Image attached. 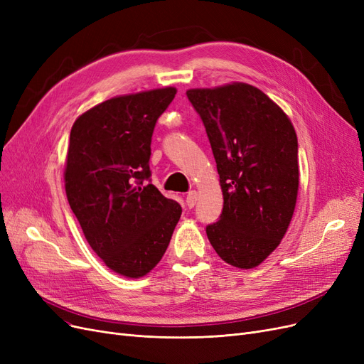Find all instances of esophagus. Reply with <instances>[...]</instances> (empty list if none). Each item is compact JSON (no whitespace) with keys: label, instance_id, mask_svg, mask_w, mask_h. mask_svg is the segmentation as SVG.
Returning <instances> with one entry per match:
<instances>
[{"label":"esophagus","instance_id":"1","mask_svg":"<svg viewBox=\"0 0 364 364\" xmlns=\"http://www.w3.org/2000/svg\"><path fill=\"white\" fill-rule=\"evenodd\" d=\"M197 198H198V196H197L196 191H190V193H188V194H186V206H188V208H194L196 203H197Z\"/></svg>","mask_w":364,"mask_h":364}]
</instances>
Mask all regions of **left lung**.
<instances>
[{"label":"left lung","instance_id":"1","mask_svg":"<svg viewBox=\"0 0 364 364\" xmlns=\"http://www.w3.org/2000/svg\"><path fill=\"white\" fill-rule=\"evenodd\" d=\"M223 190V212L206 225L217 255L250 269L265 260L289 228L298 183V140L284 111L256 87L233 82L191 89Z\"/></svg>","mask_w":364,"mask_h":364}]
</instances>
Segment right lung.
<instances>
[{"mask_svg":"<svg viewBox=\"0 0 364 364\" xmlns=\"http://www.w3.org/2000/svg\"><path fill=\"white\" fill-rule=\"evenodd\" d=\"M174 87L111 97L75 120L65 186L87 242L105 265L139 279L164 256L182 208L150 183V143Z\"/></svg>","mask_w":364,"mask_h":364,"instance_id":"right-lung-1","label":"right lung"}]
</instances>
